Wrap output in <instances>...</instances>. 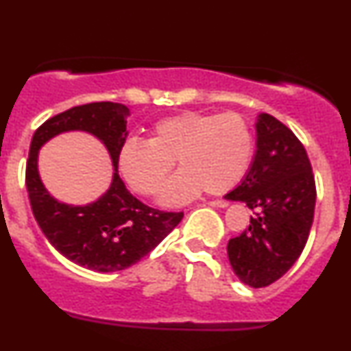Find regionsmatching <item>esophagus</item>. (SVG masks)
Here are the masks:
<instances>
[{
	"instance_id": "34e87169",
	"label": "esophagus",
	"mask_w": 351,
	"mask_h": 351,
	"mask_svg": "<svg viewBox=\"0 0 351 351\" xmlns=\"http://www.w3.org/2000/svg\"><path fill=\"white\" fill-rule=\"evenodd\" d=\"M210 205L215 206V208H225V206L228 205L227 200H212L210 202Z\"/></svg>"
}]
</instances>
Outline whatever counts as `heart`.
Segmentation results:
<instances>
[{"label": "heart", "instance_id": "b5f03b06", "mask_svg": "<svg viewBox=\"0 0 351 351\" xmlns=\"http://www.w3.org/2000/svg\"><path fill=\"white\" fill-rule=\"evenodd\" d=\"M254 139L249 124L235 112H183L158 121L147 141L131 138L121 146L117 166L136 193H158L173 165L182 171L166 183L160 202L180 205L202 190L220 195L249 171Z\"/></svg>", "mask_w": 351, "mask_h": 351}]
</instances>
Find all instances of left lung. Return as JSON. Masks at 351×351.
Returning a JSON list of instances; mask_svg holds the SVG:
<instances>
[{
  "mask_svg": "<svg viewBox=\"0 0 351 351\" xmlns=\"http://www.w3.org/2000/svg\"><path fill=\"white\" fill-rule=\"evenodd\" d=\"M256 154L241 185L227 195L243 202L256 217L227 245L235 276L250 287L282 278L308 241L315 217L316 185L304 146L271 114L256 123Z\"/></svg>",
  "mask_w": 351,
  "mask_h": 351,
  "instance_id": "obj_1",
  "label": "left lung"
}]
</instances>
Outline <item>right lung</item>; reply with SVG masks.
Listing matches in <instances>:
<instances>
[{
  "label": "right lung",
  "mask_w": 351,
  "mask_h": 351,
  "mask_svg": "<svg viewBox=\"0 0 351 351\" xmlns=\"http://www.w3.org/2000/svg\"><path fill=\"white\" fill-rule=\"evenodd\" d=\"M129 109L117 102H90L50 117L35 131L27 161V190L36 223L49 242L72 263L97 272L123 271L149 254L183 219L132 197L117 173L126 141ZM86 130L108 147L114 166L110 190L87 206H67L46 191L38 175V151L60 132Z\"/></svg>",
  "instance_id": "obj_1"
}]
</instances>
